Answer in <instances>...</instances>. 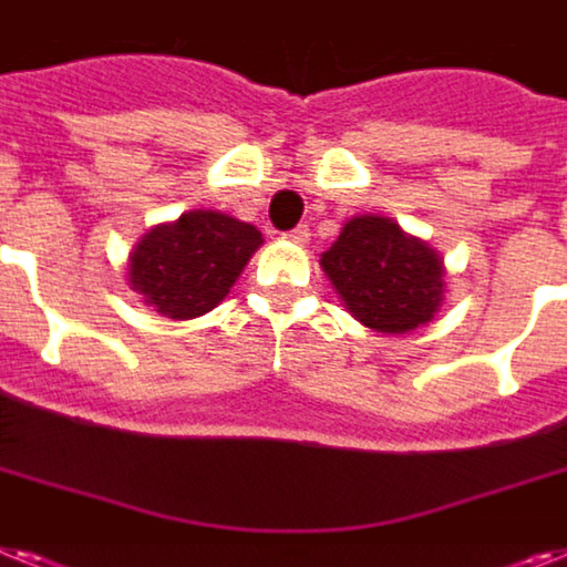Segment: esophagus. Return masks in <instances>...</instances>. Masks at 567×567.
Returning <instances> with one entry per match:
<instances>
[{
	"label": "esophagus",
	"instance_id": "1",
	"mask_svg": "<svg viewBox=\"0 0 567 567\" xmlns=\"http://www.w3.org/2000/svg\"><path fill=\"white\" fill-rule=\"evenodd\" d=\"M308 236H311V230H308V225H299V227H293L291 233H288V239L297 241V245H306Z\"/></svg>",
	"mask_w": 567,
	"mask_h": 567
}]
</instances>
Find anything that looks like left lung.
<instances>
[{
    "label": "left lung",
    "instance_id": "obj_1",
    "mask_svg": "<svg viewBox=\"0 0 567 567\" xmlns=\"http://www.w3.org/2000/svg\"><path fill=\"white\" fill-rule=\"evenodd\" d=\"M320 265L346 311L380 334L415 331L444 302V259L392 218H349Z\"/></svg>",
    "mask_w": 567,
    "mask_h": 567
}]
</instances>
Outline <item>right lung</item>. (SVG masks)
<instances>
[{
  "instance_id": "1",
  "label": "right lung",
  "mask_w": 567,
  "mask_h": 567,
  "mask_svg": "<svg viewBox=\"0 0 567 567\" xmlns=\"http://www.w3.org/2000/svg\"><path fill=\"white\" fill-rule=\"evenodd\" d=\"M261 233L216 210H189L144 233L130 254L132 291L169 320H193L230 293Z\"/></svg>"
}]
</instances>
